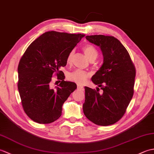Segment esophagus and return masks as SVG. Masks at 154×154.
Instances as JSON below:
<instances>
[{
    "mask_svg": "<svg viewBox=\"0 0 154 154\" xmlns=\"http://www.w3.org/2000/svg\"><path fill=\"white\" fill-rule=\"evenodd\" d=\"M77 89H80V90H83V86L79 85H77Z\"/></svg>",
    "mask_w": 154,
    "mask_h": 154,
    "instance_id": "34e87169",
    "label": "esophagus"
}]
</instances>
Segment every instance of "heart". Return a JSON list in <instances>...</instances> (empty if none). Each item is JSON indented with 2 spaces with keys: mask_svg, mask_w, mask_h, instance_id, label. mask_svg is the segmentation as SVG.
<instances>
[{
  "mask_svg": "<svg viewBox=\"0 0 154 154\" xmlns=\"http://www.w3.org/2000/svg\"><path fill=\"white\" fill-rule=\"evenodd\" d=\"M83 50L85 53L87 57L89 59V60H95L98 56V51L97 49L94 48L93 45L87 44L85 45L83 47ZM75 53V50H71L69 53L67 58V63H71L72 60V58L73 57V55ZM90 77V73H87V72L81 70V69H76L72 72H70L67 75V79L73 81V82L76 83L77 84H83L87 81V78Z\"/></svg>",
  "mask_w": 154,
  "mask_h": 154,
  "instance_id": "1",
  "label": "heart"
}]
</instances>
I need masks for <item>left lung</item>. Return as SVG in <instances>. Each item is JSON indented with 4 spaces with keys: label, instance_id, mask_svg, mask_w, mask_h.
<instances>
[{
    "label": "left lung",
    "instance_id": "1",
    "mask_svg": "<svg viewBox=\"0 0 154 154\" xmlns=\"http://www.w3.org/2000/svg\"><path fill=\"white\" fill-rule=\"evenodd\" d=\"M86 39L99 46L103 63L91 79L99 87L97 90L85 87L83 112L97 125H111L124 116L133 97L136 69L126 49L116 38L93 35ZM99 87L102 94L98 92Z\"/></svg>",
    "mask_w": 154,
    "mask_h": 154
}]
</instances>
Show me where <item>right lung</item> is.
<instances>
[{
  "label": "right lung",
  "mask_w": 154,
  "mask_h": 154,
  "mask_svg": "<svg viewBox=\"0 0 154 154\" xmlns=\"http://www.w3.org/2000/svg\"><path fill=\"white\" fill-rule=\"evenodd\" d=\"M85 36L50 31L29 45L20 60L18 89L25 113L35 122L50 124L61 115L62 106L77 89L73 82L65 81L61 67L67 64L69 53ZM54 74L62 81L54 90L50 82Z\"/></svg>",
  "instance_id": "right-lung-1"
}]
</instances>
